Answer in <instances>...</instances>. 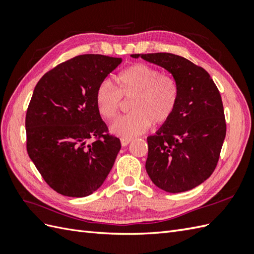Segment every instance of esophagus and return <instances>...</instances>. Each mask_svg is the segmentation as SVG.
<instances>
[{
  "instance_id": "obj_1",
  "label": "esophagus",
  "mask_w": 254,
  "mask_h": 254,
  "mask_svg": "<svg viewBox=\"0 0 254 254\" xmlns=\"http://www.w3.org/2000/svg\"><path fill=\"white\" fill-rule=\"evenodd\" d=\"M132 142V139L131 138H121V145L123 147H126V146H127L128 144H130Z\"/></svg>"
}]
</instances>
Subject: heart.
Segmentation results:
<instances>
[{
  "mask_svg": "<svg viewBox=\"0 0 254 254\" xmlns=\"http://www.w3.org/2000/svg\"><path fill=\"white\" fill-rule=\"evenodd\" d=\"M118 89L104 82L96 91V106L100 116L112 120L121 107V96L132 98L131 113L119 118L109 130L123 138H132L145 132L150 123L163 126L174 116L179 99L175 78L159 69L136 63L123 69L117 76Z\"/></svg>",
  "mask_w": 254,
  "mask_h": 254,
  "instance_id": "b5f03b06",
  "label": "heart"
}]
</instances>
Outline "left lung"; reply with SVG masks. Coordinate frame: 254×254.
Segmentation results:
<instances>
[{"label":"left lung","instance_id":"8db88e82","mask_svg":"<svg viewBox=\"0 0 254 254\" xmlns=\"http://www.w3.org/2000/svg\"><path fill=\"white\" fill-rule=\"evenodd\" d=\"M131 57L165 68L179 88L174 116L147 137V174L166 192L192 190L213 174L226 136L219 91L209 74L186 58L172 53Z\"/></svg>","mask_w":254,"mask_h":254}]
</instances>
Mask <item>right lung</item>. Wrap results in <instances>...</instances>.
Wrapping results in <instances>:
<instances>
[{
    "mask_svg": "<svg viewBox=\"0 0 254 254\" xmlns=\"http://www.w3.org/2000/svg\"><path fill=\"white\" fill-rule=\"evenodd\" d=\"M121 62L101 55L75 57L46 73L34 89L26 113L27 152L62 195L93 194L115 164L121 143L107 133L96 91ZM90 138L96 139L87 143Z\"/></svg>",
    "mask_w": 254,
    "mask_h": 254,
    "instance_id": "1",
    "label": "right lung"
}]
</instances>
